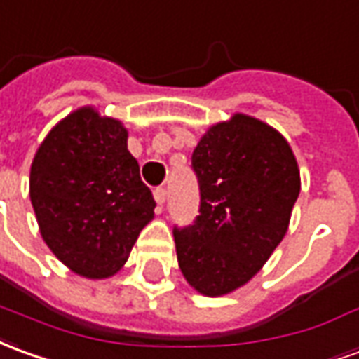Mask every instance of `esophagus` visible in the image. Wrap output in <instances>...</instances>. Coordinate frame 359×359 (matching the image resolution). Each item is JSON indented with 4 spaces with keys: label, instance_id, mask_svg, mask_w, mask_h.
Returning a JSON list of instances; mask_svg holds the SVG:
<instances>
[{
    "label": "esophagus",
    "instance_id": "obj_1",
    "mask_svg": "<svg viewBox=\"0 0 359 359\" xmlns=\"http://www.w3.org/2000/svg\"><path fill=\"white\" fill-rule=\"evenodd\" d=\"M154 196H155V202L159 205L165 204V200H167V188L163 187H157L154 190Z\"/></svg>",
    "mask_w": 359,
    "mask_h": 359
}]
</instances>
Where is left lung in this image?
I'll list each match as a JSON object with an SVG mask.
<instances>
[{"mask_svg":"<svg viewBox=\"0 0 359 359\" xmlns=\"http://www.w3.org/2000/svg\"><path fill=\"white\" fill-rule=\"evenodd\" d=\"M200 188L194 222L172 229L187 282L204 295L247 284L287 231L299 196L292 147L264 122L235 114L192 154Z\"/></svg>","mask_w":359,"mask_h":359,"instance_id":"8db88e82","label":"left lung"}]
</instances>
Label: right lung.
I'll return each mask as SVG.
<instances>
[{
  "label": "right lung",
  "mask_w": 359,
  "mask_h": 359,
  "mask_svg": "<svg viewBox=\"0 0 359 359\" xmlns=\"http://www.w3.org/2000/svg\"><path fill=\"white\" fill-rule=\"evenodd\" d=\"M126 128L79 109L50 132L31 167L42 239L75 274L109 278L154 217L155 200L128 151Z\"/></svg>",
  "instance_id": "add662e5"
}]
</instances>
